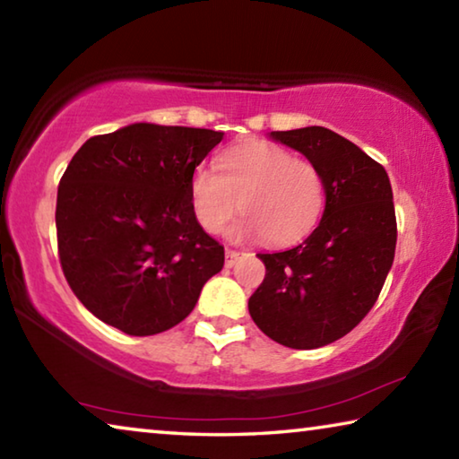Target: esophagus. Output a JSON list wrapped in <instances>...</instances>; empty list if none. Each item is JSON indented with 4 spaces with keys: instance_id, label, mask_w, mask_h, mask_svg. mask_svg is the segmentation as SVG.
Listing matches in <instances>:
<instances>
[{
    "instance_id": "34e87169",
    "label": "esophagus",
    "mask_w": 459,
    "mask_h": 459,
    "mask_svg": "<svg viewBox=\"0 0 459 459\" xmlns=\"http://www.w3.org/2000/svg\"><path fill=\"white\" fill-rule=\"evenodd\" d=\"M238 257H240L238 251H235V248H227V261L224 263H227V267H232L238 261Z\"/></svg>"
}]
</instances>
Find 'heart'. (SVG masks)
Returning <instances> with one entry per match:
<instances>
[{
	"label": "heart",
	"instance_id": "1",
	"mask_svg": "<svg viewBox=\"0 0 459 459\" xmlns=\"http://www.w3.org/2000/svg\"><path fill=\"white\" fill-rule=\"evenodd\" d=\"M192 211L206 232H221L235 212H245L232 235L293 245L320 222L324 176L314 161L269 142H247L219 158V172L198 166L190 178Z\"/></svg>",
	"mask_w": 459,
	"mask_h": 459
}]
</instances>
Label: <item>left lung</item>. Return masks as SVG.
<instances>
[{
  "instance_id": "left-lung-1",
  "label": "left lung",
  "mask_w": 459,
  "mask_h": 459,
  "mask_svg": "<svg viewBox=\"0 0 459 459\" xmlns=\"http://www.w3.org/2000/svg\"><path fill=\"white\" fill-rule=\"evenodd\" d=\"M320 168L325 208L304 243L259 253L265 279L248 299L263 333L295 351L336 342L359 325L383 290L397 247L385 168L325 127L271 131Z\"/></svg>"
}]
</instances>
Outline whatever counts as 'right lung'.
<instances>
[{
    "instance_id": "add662e5",
    "label": "right lung",
    "mask_w": 459,
    "mask_h": 459,
    "mask_svg": "<svg viewBox=\"0 0 459 459\" xmlns=\"http://www.w3.org/2000/svg\"><path fill=\"white\" fill-rule=\"evenodd\" d=\"M224 134L134 123L82 143L56 198L58 257L81 304L129 336L180 324L224 265L190 178Z\"/></svg>"
}]
</instances>
